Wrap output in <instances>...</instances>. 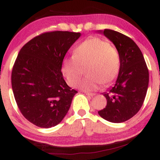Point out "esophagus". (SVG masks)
Instances as JSON below:
<instances>
[{
	"mask_svg": "<svg viewBox=\"0 0 160 160\" xmlns=\"http://www.w3.org/2000/svg\"><path fill=\"white\" fill-rule=\"evenodd\" d=\"M85 94L86 95H89V96H94V95H95V93H91V92H85Z\"/></svg>",
	"mask_w": 160,
	"mask_h": 160,
	"instance_id": "34e87169",
	"label": "esophagus"
}]
</instances>
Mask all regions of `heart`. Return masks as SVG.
<instances>
[{"mask_svg": "<svg viewBox=\"0 0 160 160\" xmlns=\"http://www.w3.org/2000/svg\"><path fill=\"white\" fill-rule=\"evenodd\" d=\"M87 76L79 83L85 91H95L101 84L108 86L117 79L120 70L118 49L102 38L92 37L75 49L74 56L62 61V72L71 86H76L86 67Z\"/></svg>", "mask_w": 160, "mask_h": 160, "instance_id": "1", "label": "heart"}]
</instances>
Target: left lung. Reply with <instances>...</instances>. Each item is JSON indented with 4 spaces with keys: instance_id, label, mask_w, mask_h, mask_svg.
<instances>
[{
    "instance_id": "8db88e82",
    "label": "left lung",
    "mask_w": 160,
    "mask_h": 160,
    "mask_svg": "<svg viewBox=\"0 0 160 160\" xmlns=\"http://www.w3.org/2000/svg\"><path fill=\"white\" fill-rule=\"evenodd\" d=\"M104 34L118 49L120 70L115 84L104 93L107 105L98 114L111 122H122L134 117L143 105L149 82V71L141 49L128 37L104 29Z\"/></svg>"
}]
</instances>
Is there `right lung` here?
<instances>
[{
  "label": "right lung",
  "instance_id": "add662e5",
  "mask_svg": "<svg viewBox=\"0 0 160 160\" xmlns=\"http://www.w3.org/2000/svg\"><path fill=\"white\" fill-rule=\"evenodd\" d=\"M80 33L54 31L40 34L20 49L12 70L14 98L25 119L50 128L63 120L78 92L62 72L66 52Z\"/></svg>",
  "mask_w": 160,
  "mask_h": 160
}]
</instances>
